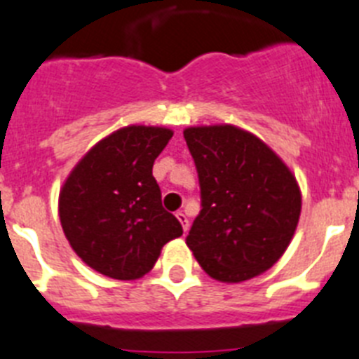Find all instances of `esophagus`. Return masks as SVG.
I'll return each instance as SVG.
<instances>
[{"label":"esophagus","instance_id":"1","mask_svg":"<svg viewBox=\"0 0 359 359\" xmlns=\"http://www.w3.org/2000/svg\"><path fill=\"white\" fill-rule=\"evenodd\" d=\"M177 215V219H179V222L182 224V230L188 231L189 230V221H188V217H186L184 212H177L175 213Z\"/></svg>","mask_w":359,"mask_h":359}]
</instances>
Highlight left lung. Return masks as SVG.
<instances>
[{"label": "left lung", "instance_id": "obj_1", "mask_svg": "<svg viewBox=\"0 0 359 359\" xmlns=\"http://www.w3.org/2000/svg\"><path fill=\"white\" fill-rule=\"evenodd\" d=\"M184 138L201 186V212L186 245L217 281L266 272L299 221L296 177L266 144L233 126L188 128Z\"/></svg>", "mask_w": 359, "mask_h": 359}]
</instances>
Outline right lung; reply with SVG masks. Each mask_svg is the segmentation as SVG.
Masks as SVG:
<instances>
[{
  "label": "right lung",
  "instance_id": "obj_1",
  "mask_svg": "<svg viewBox=\"0 0 359 359\" xmlns=\"http://www.w3.org/2000/svg\"><path fill=\"white\" fill-rule=\"evenodd\" d=\"M173 131L129 126L100 140L78 162L60 194V221L83 263L113 279H138L165 243L182 236L162 208L153 162Z\"/></svg>",
  "mask_w": 359,
  "mask_h": 359
}]
</instances>
